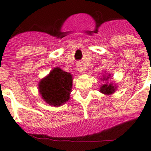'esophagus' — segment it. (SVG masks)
<instances>
[{"instance_id":"34e87169","label":"esophagus","mask_w":151,"mask_h":151,"mask_svg":"<svg viewBox=\"0 0 151 151\" xmlns=\"http://www.w3.org/2000/svg\"><path fill=\"white\" fill-rule=\"evenodd\" d=\"M77 70H78V72H80V73H83V72H84V68H83L82 65H78V66H77Z\"/></svg>"}]
</instances>
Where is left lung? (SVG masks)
<instances>
[{"instance_id":"left-lung-1","label":"left lung","mask_w":151,"mask_h":151,"mask_svg":"<svg viewBox=\"0 0 151 151\" xmlns=\"http://www.w3.org/2000/svg\"><path fill=\"white\" fill-rule=\"evenodd\" d=\"M110 77H111V74H107V72H104V74L102 76V78H101V81L104 82L105 83L101 85V87H100V90L99 91L101 93H102L103 94L105 95H111L113 94L115 91H116L117 88V85L115 83H112L111 82H108L109 80Z\"/></svg>"}]
</instances>
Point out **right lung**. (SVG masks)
<instances>
[{"label":"right lung","instance_id":"right-lung-1","mask_svg":"<svg viewBox=\"0 0 151 151\" xmlns=\"http://www.w3.org/2000/svg\"><path fill=\"white\" fill-rule=\"evenodd\" d=\"M73 78L71 73L59 67L53 68L50 73L40 81L38 90L44 102L50 106L63 105L70 99Z\"/></svg>","mask_w":151,"mask_h":151}]
</instances>
